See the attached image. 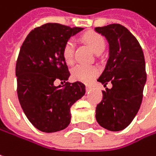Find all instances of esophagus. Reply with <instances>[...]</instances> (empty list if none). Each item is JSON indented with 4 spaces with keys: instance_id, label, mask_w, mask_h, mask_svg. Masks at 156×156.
<instances>
[{
    "instance_id": "34e87169",
    "label": "esophagus",
    "mask_w": 156,
    "mask_h": 156,
    "mask_svg": "<svg viewBox=\"0 0 156 156\" xmlns=\"http://www.w3.org/2000/svg\"><path fill=\"white\" fill-rule=\"evenodd\" d=\"M91 89V86H90V85H86V90L88 91V90H90Z\"/></svg>"
}]
</instances>
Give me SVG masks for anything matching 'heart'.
Wrapping results in <instances>:
<instances>
[{"label": "heart", "mask_w": 156, "mask_h": 156, "mask_svg": "<svg viewBox=\"0 0 156 156\" xmlns=\"http://www.w3.org/2000/svg\"><path fill=\"white\" fill-rule=\"evenodd\" d=\"M84 41L90 47V49L95 53L99 54L105 49V40L102 35L94 32L87 33L83 35ZM73 51H74V44L72 40H68L62 50V56L65 61L67 64H72L73 61ZM98 73V69L95 66H83L77 65L72 70V76L75 81L82 83H90Z\"/></svg>", "instance_id": "1"}]
</instances>
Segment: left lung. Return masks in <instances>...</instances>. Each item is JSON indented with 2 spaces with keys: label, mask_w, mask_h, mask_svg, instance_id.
Returning <instances> with one entry per match:
<instances>
[{
  "label": "left lung",
  "mask_w": 156,
  "mask_h": 156,
  "mask_svg": "<svg viewBox=\"0 0 156 156\" xmlns=\"http://www.w3.org/2000/svg\"><path fill=\"white\" fill-rule=\"evenodd\" d=\"M109 43V58L98 82L111 89L103 90V99L96 107L98 124L111 131L128 127L138 114L147 82L142 48L135 36L119 24L96 27Z\"/></svg>",
  "instance_id": "1"
}]
</instances>
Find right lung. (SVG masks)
Returning <instances> with one entry per match:
<instances>
[{
    "mask_svg": "<svg viewBox=\"0 0 156 156\" xmlns=\"http://www.w3.org/2000/svg\"><path fill=\"white\" fill-rule=\"evenodd\" d=\"M82 27L48 23L34 28L23 42L16 65L17 97L30 122L41 131L56 132L71 122V106L85 94L80 82L67 81L70 73L62 56L65 43Z\"/></svg>",
    "mask_w": 156,
    "mask_h": 156,
    "instance_id": "obj_1",
    "label": "right lung"
}]
</instances>
